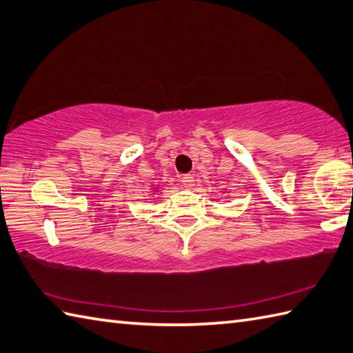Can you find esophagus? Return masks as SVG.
I'll return each instance as SVG.
<instances>
[{
	"mask_svg": "<svg viewBox=\"0 0 353 353\" xmlns=\"http://www.w3.org/2000/svg\"><path fill=\"white\" fill-rule=\"evenodd\" d=\"M193 181H194V178L190 174H187L181 178V184H183V187H185V189H190V187L193 185Z\"/></svg>",
	"mask_w": 353,
	"mask_h": 353,
	"instance_id": "obj_1",
	"label": "esophagus"
}]
</instances>
